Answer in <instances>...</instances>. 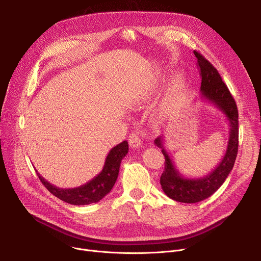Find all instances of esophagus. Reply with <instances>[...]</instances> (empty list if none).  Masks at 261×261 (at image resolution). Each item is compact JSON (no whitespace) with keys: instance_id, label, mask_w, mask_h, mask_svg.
Returning <instances> with one entry per match:
<instances>
[{"instance_id":"34e87169","label":"esophagus","mask_w":261,"mask_h":261,"mask_svg":"<svg viewBox=\"0 0 261 261\" xmlns=\"http://www.w3.org/2000/svg\"><path fill=\"white\" fill-rule=\"evenodd\" d=\"M144 135L141 132H132L129 136V144L132 148H139L142 146Z\"/></svg>"}]
</instances>
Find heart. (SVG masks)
Instances as JSON below:
<instances>
[{"label": "heart", "mask_w": 261, "mask_h": 261, "mask_svg": "<svg viewBox=\"0 0 261 261\" xmlns=\"http://www.w3.org/2000/svg\"><path fill=\"white\" fill-rule=\"evenodd\" d=\"M184 86H185V77H184L183 73H181V72L175 73L170 80V84H169L168 91H167L165 98L163 99V101L160 103V106L156 109L155 116H162L168 111L171 107L173 98L176 95H179L181 93Z\"/></svg>", "instance_id": "obj_1"}]
</instances>
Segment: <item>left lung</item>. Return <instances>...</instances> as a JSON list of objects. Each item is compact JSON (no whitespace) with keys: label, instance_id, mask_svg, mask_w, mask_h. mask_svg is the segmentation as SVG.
Masks as SVG:
<instances>
[{"label":"left lung","instance_id":"obj_1","mask_svg":"<svg viewBox=\"0 0 261 261\" xmlns=\"http://www.w3.org/2000/svg\"><path fill=\"white\" fill-rule=\"evenodd\" d=\"M198 59L197 65L201 76V97L212 102L225 115L229 123L228 143L224 156L218 166L207 175L202 177L189 179L184 177L176 169L173 161L170 159L166 149L163 145V136L155 139V145L162 149L165 156V168L161 175V186L164 193L170 199L182 203H197L207 199L219 189L229 172L231 171L238 152V109L235 99L222 81L220 74L216 67L202 55L194 50Z\"/></svg>","mask_w":261,"mask_h":261}]
</instances>
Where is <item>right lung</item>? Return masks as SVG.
<instances>
[{
  "instance_id": "obj_1",
  "label": "right lung",
  "mask_w": 261,
  "mask_h": 261,
  "mask_svg": "<svg viewBox=\"0 0 261 261\" xmlns=\"http://www.w3.org/2000/svg\"><path fill=\"white\" fill-rule=\"evenodd\" d=\"M129 150L127 141L113 147L108 153L105 165L99 174L85 185L76 188H59L51 185L39 173V179L50 194L72 205H88L100 201L113 188L119 172L120 162Z\"/></svg>"
}]
</instances>
